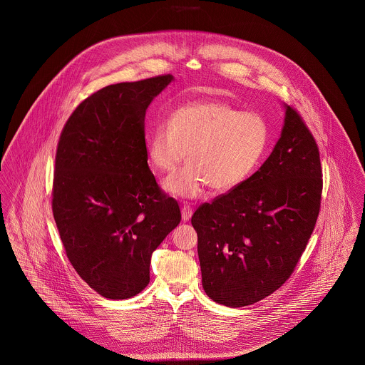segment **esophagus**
Wrapping results in <instances>:
<instances>
[{
    "label": "esophagus",
    "instance_id": "1",
    "mask_svg": "<svg viewBox=\"0 0 365 365\" xmlns=\"http://www.w3.org/2000/svg\"><path fill=\"white\" fill-rule=\"evenodd\" d=\"M192 213H194V210H192V208H191L190 205L184 204V205L181 207V216H182V220H184V222H188V220L191 219Z\"/></svg>",
    "mask_w": 365,
    "mask_h": 365
}]
</instances>
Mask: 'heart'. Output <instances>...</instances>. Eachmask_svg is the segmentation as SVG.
Instances as JSON below:
<instances>
[{"label": "heart", "instance_id": "heart-1", "mask_svg": "<svg viewBox=\"0 0 365 365\" xmlns=\"http://www.w3.org/2000/svg\"><path fill=\"white\" fill-rule=\"evenodd\" d=\"M269 132L257 112H242L220 101H195L175 108L168 125L158 123L148 139V157L160 173H171L184 160L190 163L170 175L168 194L192 200L209 185L219 192L246 182L260 165Z\"/></svg>", "mask_w": 365, "mask_h": 365}]
</instances>
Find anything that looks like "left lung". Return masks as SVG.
<instances>
[{
  "mask_svg": "<svg viewBox=\"0 0 365 365\" xmlns=\"http://www.w3.org/2000/svg\"><path fill=\"white\" fill-rule=\"evenodd\" d=\"M278 142L240 187L195 210L202 287L240 308L277 291L302 256L320 208L322 168L312 133L289 105Z\"/></svg>",
  "mask_w": 365,
  "mask_h": 365,
  "instance_id": "1",
  "label": "left lung"
}]
</instances>
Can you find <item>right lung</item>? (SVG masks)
<instances>
[{"label":"right lung","mask_w":365,"mask_h":365,"mask_svg":"<svg viewBox=\"0 0 365 365\" xmlns=\"http://www.w3.org/2000/svg\"><path fill=\"white\" fill-rule=\"evenodd\" d=\"M171 74L94 93L68 118L56 153L53 216L77 274L108 299L150 281L152 255L178 226L148 164L145 116Z\"/></svg>","instance_id":"add662e5"}]
</instances>
